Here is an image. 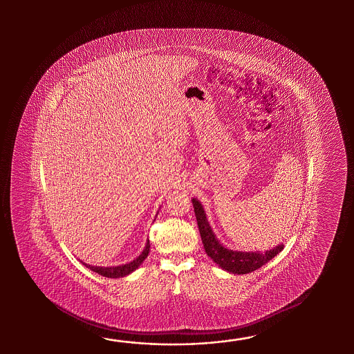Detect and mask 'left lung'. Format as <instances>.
<instances>
[{
    "mask_svg": "<svg viewBox=\"0 0 354 354\" xmlns=\"http://www.w3.org/2000/svg\"><path fill=\"white\" fill-rule=\"evenodd\" d=\"M192 203H194L196 220H197V225L203 239L205 252L223 270L232 272L234 274L250 273L261 268L267 262H270L272 258L277 256L283 249L282 244L264 253L263 252L262 253L261 252H238V250L225 248L224 245L220 244V241L212 233L201 203H198L196 198L192 200Z\"/></svg>",
    "mask_w": 354,
    "mask_h": 354,
    "instance_id": "8db88e82",
    "label": "left lung"
}]
</instances>
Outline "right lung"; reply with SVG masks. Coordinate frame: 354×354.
I'll return each mask as SVG.
<instances>
[{
	"label": "right lung",
	"mask_w": 354,
	"mask_h": 354,
	"mask_svg": "<svg viewBox=\"0 0 354 354\" xmlns=\"http://www.w3.org/2000/svg\"><path fill=\"white\" fill-rule=\"evenodd\" d=\"M149 248L151 244L149 241H147V245L144 248L142 254L134 259L130 263L122 264V266H116V267H97V266H91V264H84L87 268H90L91 271L96 272L98 274L107 277V279H119V277H125L129 273L136 271V268L143 263L144 259L149 254Z\"/></svg>",
	"instance_id": "right-lung-1"
}]
</instances>
